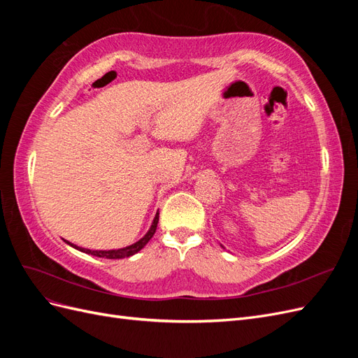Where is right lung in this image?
<instances>
[{
    "label": "right lung",
    "instance_id": "right-lung-1",
    "mask_svg": "<svg viewBox=\"0 0 358 358\" xmlns=\"http://www.w3.org/2000/svg\"><path fill=\"white\" fill-rule=\"evenodd\" d=\"M158 220H159V213L157 212L155 218H154V222H152V225H150L149 231H148L138 242H136V243H133V245H129V246H127V248L110 249V251H91V249L79 248V246H76V245H73V243H70V242H67V243H69L70 246L76 248V249H79V251H82V252H85V254H91V255H95V257H103V258H110V259H119V258L131 257V255L137 254V252L140 251V249L145 248V245H146L150 239H152V236L155 234V230H157Z\"/></svg>",
    "mask_w": 358,
    "mask_h": 358
}]
</instances>
